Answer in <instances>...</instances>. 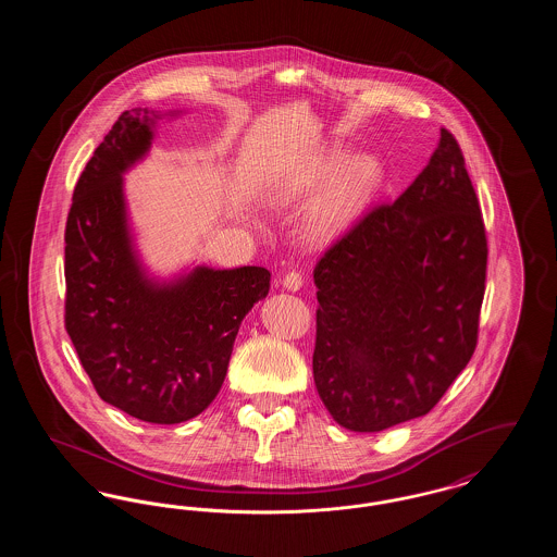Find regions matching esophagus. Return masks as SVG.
<instances>
[{"label":"esophagus","instance_id":"esophagus-1","mask_svg":"<svg viewBox=\"0 0 557 557\" xmlns=\"http://www.w3.org/2000/svg\"><path fill=\"white\" fill-rule=\"evenodd\" d=\"M302 284H305V277H302L300 271H288V273L282 277V286H284L286 290H300Z\"/></svg>","mask_w":557,"mask_h":557}]
</instances>
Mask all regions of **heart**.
<instances>
[{"mask_svg": "<svg viewBox=\"0 0 557 557\" xmlns=\"http://www.w3.org/2000/svg\"><path fill=\"white\" fill-rule=\"evenodd\" d=\"M346 162H348L346 154H338V152L321 157L309 166H305L302 171H296L288 180H284L275 189V200L280 205H290L318 194L338 177L345 170ZM375 180H377V166L373 160H355L313 209L311 221H309L311 238L327 239L343 232L366 205L371 187L375 186Z\"/></svg>", "mask_w": 557, "mask_h": 557, "instance_id": "heart-1", "label": "heart"}]
</instances>
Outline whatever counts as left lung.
Returning <instances> with one entry per match:
<instances>
[{
	"instance_id": "1",
	"label": "left lung",
	"mask_w": 557,
	"mask_h": 557,
	"mask_svg": "<svg viewBox=\"0 0 557 557\" xmlns=\"http://www.w3.org/2000/svg\"><path fill=\"white\" fill-rule=\"evenodd\" d=\"M486 232L453 133L393 205L319 259L313 377L338 424L380 432L425 416L472 359Z\"/></svg>"
}]
</instances>
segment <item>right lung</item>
<instances>
[{"label": "right lung", "mask_w": 557, "mask_h": 557, "mask_svg": "<svg viewBox=\"0 0 557 557\" xmlns=\"http://www.w3.org/2000/svg\"><path fill=\"white\" fill-rule=\"evenodd\" d=\"M157 112L125 110L85 164L64 232V325L96 393L150 424L202 413L221 391L246 313L265 298V267L146 275L133 250L123 173L152 144Z\"/></svg>", "instance_id": "right-lung-1"}]
</instances>
